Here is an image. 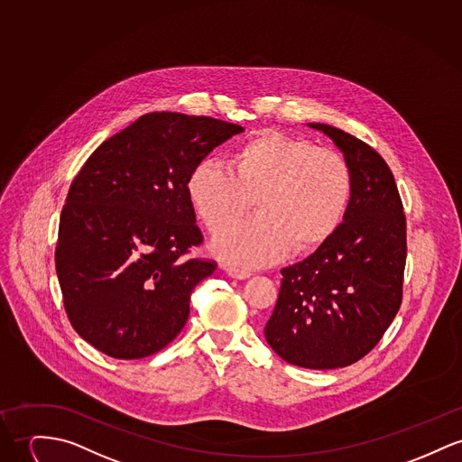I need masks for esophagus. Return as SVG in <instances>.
Wrapping results in <instances>:
<instances>
[{"mask_svg": "<svg viewBox=\"0 0 462 462\" xmlns=\"http://www.w3.org/2000/svg\"><path fill=\"white\" fill-rule=\"evenodd\" d=\"M226 273H228V276H232L236 280H248V278H251V271L239 269V267H228Z\"/></svg>", "mask_w": 462, "mask_h": 462, "instance_id": "1", "label": "esophagus"}]
</instances>
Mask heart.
Wrapping results in <instances>:
<instances>
[{"mask_svg": "<svg viewBox=\"0 0 462 462\" xmlns=\"http://www.w3.org/2000/svg\"><path fill=\"white\" fill-rule=\"evenodd\" d=\"M354 180L345 158L299 137L265 130L243 143L234 171L199 162L186 193L204 226L219 236L248 213L258 216L216 241V253L237 265H269L284 254L310 253L341 226Z\"/></svg>", "mask_w": 462, "mask_h": 462, "instance_id": "heart-1", "label": "heart"}]
</instances>
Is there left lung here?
Instances as JSON below:
<instances>
[{
  "label": "left lung",
  "instance_id": "1",
  "mask_svg": "<svg viewBox=\"0 0 462 462\" xmlns=\"http://www.w3.org/2000/svg\"><path fill=\"white\" fill-rule=\"evenodd\" d=\"M345 152L354 189L345 223L311 256L284 267L265 339L288 364H356L383 337L402 302L406 216L391 167L369 143L310 123Z\"/></svg>",
  "mask_w": 462,
  "mask_h": 462
}]
</instances>
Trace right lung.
Segmentation results:
<instances>
[{
    "mask_svg": "<svg viewBox=\"0 0 462 462\" xmlns=\"http://www.w3.org/2000/svg\"><path fill=\"white\" fill-rule=\"evenodd\" d=\"M243 126L151 112L102 143L71 180L56 273L75 332L106 356L134 360L176 339L189 295L217 263L186 193L193 167Z\"/></svg>",
    "mask_w": 462,
    "mask_h": 462,
    "instance_id": "right-lung-1",
    "label": "right lung"
}]
</instances>
